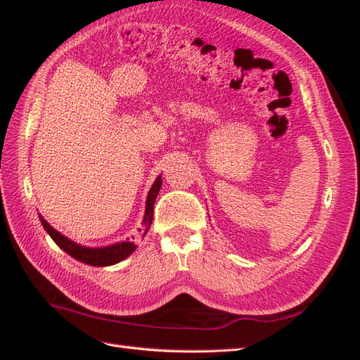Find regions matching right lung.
<instances>
[{
	"mask_svg": "<svg viewBox=\"0 0 360 360\" xmlns=\"http://www.w3.org/2000/svg\"><path fill=\"white\" fill-rule=\"evenodd\" d=\"M162 186V176H159L156 179V181L153 183V186L148 191L147 195V201H146V214H144V234H147L148 228L153 222V212H155V201L158 198V193L160 191ZM40 216V214H39ZM40 221L43 228H45L46 233L51 236V238L53 242H56L63 250H66V252L73 257L75 259L81 261V263L85 264H90V266H97V267H105V266H112L120 263V261H123L124 258H127L130 254L134 252L136 249V245L134 242H130L129 238L126 242L122 243H114L111 246H105V248H89V246H81L78 243L72 242L70 238L64 237L61 233H58L57 230H53V228L43 219L40 216ZM141 231V230H139Z\"/></svg>",
	"mask_w": 360,
	"mask_h": 360,
	"instance_id": "1",
	"label": "right lung"
}]
</instances>
